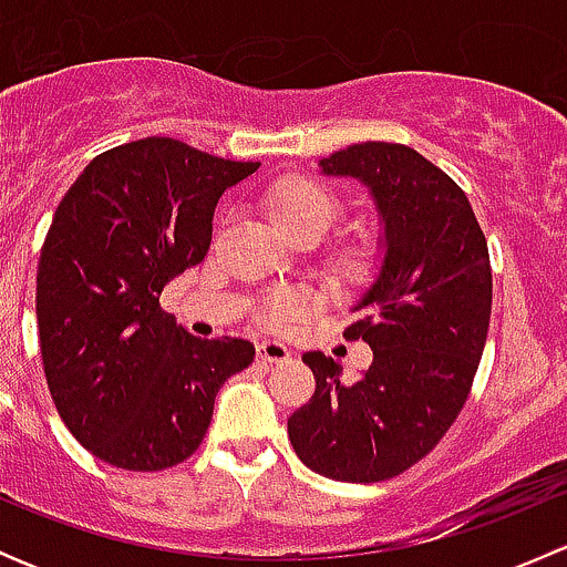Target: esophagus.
Instances as JSON below:
<instances>
[{
	"instance_id": "34e87169",
	"label": "esophagus",
	"mask_w": 567,
	"mask_h": 567,
	"mask_svg": "<svg viewBox=\"0 0 567 567\" xmlns=\"http://www.w3.org/2000/svg\"><path fill=\"white\" fill-rule=\"evenodd\" d=\"M257 359H262V362H274V364L290 362V348L277 340L257 342Z\"/></svg>"
}]
</instances>
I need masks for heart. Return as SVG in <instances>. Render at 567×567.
<instances>
[{
	"instance_id": "b5f03b06",
	"label": "heart",
	"mask_w": 567,
	"mask_h": 567,
	"mask_svg": "<svg viewBox=\"0 0 567 567\" xmlns=\"http://www.w3.org/2000/svg\"><path fill=\"white\" fill-rule=\"evenodd\" d=\"M337 214H340V203L334 194L305 177L282 181L268 197V216L288 238L305 236V233L323 236L334 225ZM312 307H316V296L310 290H277L262 301L257 318L268 329H285L305 318Z\"/></svg>"
}]
</instances>
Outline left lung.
Wrapping results in <instances>:
<instances>
[{
	"mask_svg": "<svg viewBox=\"0 0 567 567\" xmlns=\"http://www.w3.org/2000/svg\"><path fill=\"white\" fill-rule=\"evenodd\" d=\"M320 169L362 181L384 221L379 277L342 331L373 348V364L342 384L340 362L305 353L316 394L288 436L312 472L379 483L425 458L466 403L488 337V244L458 183L414 147L362 142Z\"/></svg>",
	"mask_w": 567,
	"mask_h": 567,
	"instance_id": "1",
	"label": "left lung"
}]
</instances>
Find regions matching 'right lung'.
<instances>
[{
  "instance_id": "1",
  "label": "right lung",
  "mask_w": 567,
  "mask_h": 567,
  "mask_svg": "<svg viewBox=\"0 0 567 567\" xmlns=\"http://www.w3.org/2000/svg\"><path fill=\"white\" fill-rule=\"evenodd\" d=\"M257 167L147 136L95 156L56 205L38 262L40 357L62 422L95 458L183 463L216 392L255 362L249 340H199L158 296L203 262L216 203Z\"/></svg>"
}]
</instances>
